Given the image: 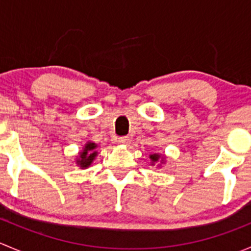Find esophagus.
<instances>
[{
  "instance_id": "obj_1",
  "label": "esophagus",
  "mask_w": 251,
  "mask_h": 251,
  "mask_svg": "<svg viewBox=\"0 0 251 251\" xmlns=\"http://www.w3.org/2000/svg\"><path fill=\"white\" fill-rule=\"evenodd\" d=\"M119 143L120 144H124V146H127L128 143H130V138L127 137V136H123V137H119Z\"/></svg>"
}]
</instances>
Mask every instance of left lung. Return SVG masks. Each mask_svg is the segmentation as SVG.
<instances>
[{
    "mask_svg": "<svg viewBox=\"0 0 251 251\" xmlns=\"http://www.w3.org/2000/svg\"><path fill=\"white\" fill-rule=\"evenodd\" d=\"M149 158H151V165L155 163H159V161H160V164L164 163V156L160 155V154H158V153L151 154V155H149Z\"/></svg>",
    "mask_w": 251,
    "mask_h": 251,
    "instance_id": "obj_1",
    "label": "left lung"
}]
</instances>
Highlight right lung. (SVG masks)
I'll return each mask as SVG.
<instances>
[{"label":"right lung","mask_w":251,"mask_h":251,"mask_svg":"<svg viewBox=\"0 0 251 251\" xmlns=\"http://www.w3.org/2000/svg\"><path fill=\"white\" fill-rule=\"evenodd\" d=\"M96 148H97V144L93 143V142H87L83 147L82 151H80V155H78L76 164L80 166L81 169H86L92 164V161L95 160V158L97 156V151H96Z\"/></svg>","instance_id":"obj_1"}]
</instances>
